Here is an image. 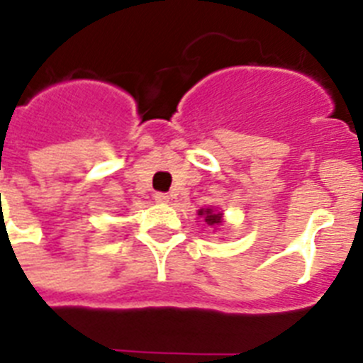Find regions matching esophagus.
<instances>
[{"mask_svg": "<svg viewBox=\"0 0 363 363\" xmlns=\"http://www.w3.org/2000/svg\"><path fill=\"white\" fill-rule=\"evenodd\" d=\"M154 200H156V202H160V203H167L170 200V196L167 193H156V194H154Z\"/></svg>", "mask_w": 363, "mask_h": 363, "instance_id": "34e87169", "label": "esophagus"}]
</instances>
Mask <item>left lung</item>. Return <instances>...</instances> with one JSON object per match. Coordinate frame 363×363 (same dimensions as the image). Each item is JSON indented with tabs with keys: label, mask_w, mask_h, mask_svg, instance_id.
<instances>
[{
	"label": "left lung",
	"mask_w": 363,
	"mask_h": 363,
	"mask_svg": "<svg viewBox=\"0 0 363 363\" xmlns=\"http://www.w3.org/2000/svg\"><path fill=\"white\" fill-rule=\"evenodd\" d=\"M198 215L203 216V220H206L209 225H220V224H222V213L216 211V209H213V207H207V209H200V211H198Z\"/></svg>",
	"instance_id": "1"
}]
</instances>
